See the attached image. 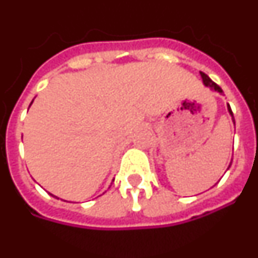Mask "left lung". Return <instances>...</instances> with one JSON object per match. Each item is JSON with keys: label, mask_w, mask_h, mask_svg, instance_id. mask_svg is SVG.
Segmentation results:
<instances>
[{"label": "left lung", "mask_w": 258, "mask_h": 258, "mask_svg": "<svg viewBox=\"0 0 258 258\" xmlns=\"http://www.w3.org/2000/svg\"><path fill=\"white\" fill-rule=\"evenodd\" d=\"M200 76H202L203 84H204V86L209 88L211 90H213V92H217V93H220V94H222V89H221L220 86L217 85V84L213 83V81H212V80L209 79V77L207 76L206 74H204V72H200ZM227 111H229L230 116H231L232 122L235 124V120H234V115H232V111H231V108H230V104H227ZM230 166H231V161H230V164H229V168H230ZM229 168H227V169H229Z\"/></svg>", "instance_id": "8db88e82"}]
</instances>
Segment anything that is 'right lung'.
<instances>
[{
  "label": "right lung",
  "instance_id": "1",
  "mask_svg": "<svg viewBox=\"0 0 258 258\" xmlns=\"http://www.w3.org/2000/svg\"><path fill=\"white\" fill-rule=\"evenodd\" d=\"M32 102H33V101H32ZM31 104H32V103H31ZM31 104H29V107H31ZM50 195H51V197H54V198H56L55 195H52V194H50ZM56 199H59V198H56Z\"/></svg>",
  "mask_w": 258,
  "mask_h": 258
}]
</instances>
